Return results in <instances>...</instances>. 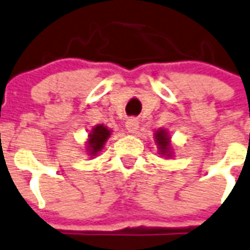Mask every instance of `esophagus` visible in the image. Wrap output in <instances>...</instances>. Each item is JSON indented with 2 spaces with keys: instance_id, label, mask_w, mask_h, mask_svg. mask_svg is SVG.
Instances as JSON below:
<instances>
[{
  "instance_id": "1",
  "label": "esophagus",
  "mask_w": 250,
  "mask_h": 250,
  "mask_svg": "<svg viewBox=\"0 0 250 250\" xmlns=\"http://www.w3.org/2000/svg\"><path fill=\"white\" fill-rule=\"evenodd\" d=\"M125 128L131 133H135L139 129V121L136 118H128L125 121Z\"/></svg>"
}]
</instances>
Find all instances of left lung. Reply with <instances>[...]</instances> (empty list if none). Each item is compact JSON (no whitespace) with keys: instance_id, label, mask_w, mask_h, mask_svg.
Here are the masks:
<instances>
[{"instance_id":"obj_1","label":"left lung","mask_w":250,"mask_h":250,"mask_svg":"<svg viewBox=\"0 0 250 250\" xmlns=\"http://www.w3.org/2000/svg\"><path fill=\"white\" fill-rule=\"evenodd\" d=\"M155 140H157L158 147L162 153H167V150L169 149V137L167 136V132L160 129L155 133Z\"/></svg>"}]
</instances>
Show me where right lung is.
Masks as SVG:
<instances>
[{"instance_id":"1","label":"right lung","mask_w":250,"mask_h":250,"mask_svg":"<svg viewBox=\"0 0 250 250\" xmlns=\"http://www.w3.org/2000/svg\"><path fill=\"white\" fill-rule=\"evenodd\" d=\"M110 136V131L104 127V125H96L90 133V140H88V150L90 155H96L103 147H104L105 141Z\"/></svg>"}]
</instances>
